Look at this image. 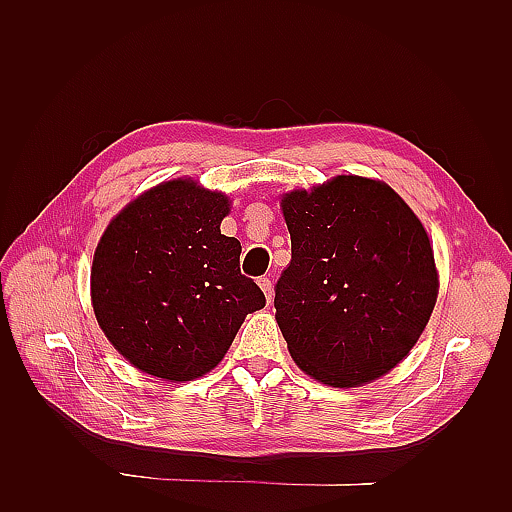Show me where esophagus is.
Wrapping results in <instances>:
<instances>
[{
	"mask_svg": "<svg viewBox=\"0 0 512 512\" xmlns=\"http://www.w3.org/2000/svg\"><path fill=\"white\" fill-rule=\"evenodd\" d=\"M258 286L262 288V292H265V297H267V301L271 303V299H273V284H271V277H267V275H262V277H258Z\"/></svg>",
	"mask_w": 512,
	"mask_h": 512,
	"instance_id": "34e87169",
	"label": "esophagus"
}]
</instances>
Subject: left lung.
I'll return each mask as SVG.
<instances>
[{"mask_svg": "<svg viewBox=\"0 0 512 512\" xmlns=\"http://www.w3.org/2000/svg\"><path fill=\"white\" fill-rule=\"evenodd\" d=\"M282 211L292 258L273 303L294 363L339 389L384 376L436 305L423 224L389 185L352 175L286 194Z\"/></svg>", "mask_w": 512, "mask_h": 512, "instance_id": "obj_1", "label": "left lung"}]
</instances>
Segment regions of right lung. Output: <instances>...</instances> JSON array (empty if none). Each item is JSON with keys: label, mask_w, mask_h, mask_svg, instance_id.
Wrapping results in <instances>:
<instances>
[{"label": "right lung", "mask_w": 512, "mask_h": 512, "mask_svg": "<svg viewBox=\"0 0 512 512\" xmlns=\"http://www.w3.org/2000/svg\"><path fill=\"white\" fill-rule=\"evenodd\" d=\"M228 198L190 179L158 185L102 235L91 301L104 335L145 374L183 382L218 365L265 294L220 232Z\"/></svg>", "instance_id": "right-lung-1"}]
</instances>
